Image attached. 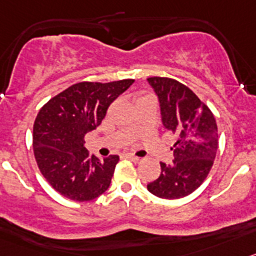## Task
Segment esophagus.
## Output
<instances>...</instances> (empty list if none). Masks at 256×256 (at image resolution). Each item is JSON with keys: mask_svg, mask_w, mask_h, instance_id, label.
Segmentation results:
<instances>
[{"mask_svg": "<svg viewBox=\"0 0 256 256\" xmlns=\"http://www.w3.org/2000/svg\"><path fill=\"white\" fill-rule=\"evenodd\" d=\"M125 158H128V160H131V162H134V163H138L140 160V158L139 156H132V154H126L125 156Z\"/></svg>", "mask_w": 256, "mask_h": 256, "instance_id": "esophagus-1", "label": "esophagus"}]
</instances>
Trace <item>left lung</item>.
<instances>
[{
	"instance_id": "1",
	"label": "left lung",
	"mask_w": 256,
	"mask_h": 256,
	"mask_svg": "<svg viewBox=\"0 0 256 256\" xmlns=\"http://www.w3.org/2000/svg\"><path fill=\"white\" fill-rule=\"evenodd\" d=\"M158 96L162 122L174 136V164L160 163V176L148 190L162 199H181L196 190L209 174L218 149V128L208 106L182 82L148 78Z\"/></svg>"
}]
</instances>
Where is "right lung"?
Segmentation results:
<instances>
[{"label": "right lung", "mask_w": 256, "mask_h": 256, "mask_svg": "<svg viewBox=\"0 0 256 256\" xmlns=\"http://www.w3.org/2000/svg\"><path fill=\"white\" fill-rule=\"evenodd\" d=\"M132 82H78L40 108L33 128L34 156L40 174L62 196L89 202L110 188L120 156L100 160L90 156L84 136L100 125L110 104Z\"/></svg>", "instance_id": "add662e5"}]
</instances>
